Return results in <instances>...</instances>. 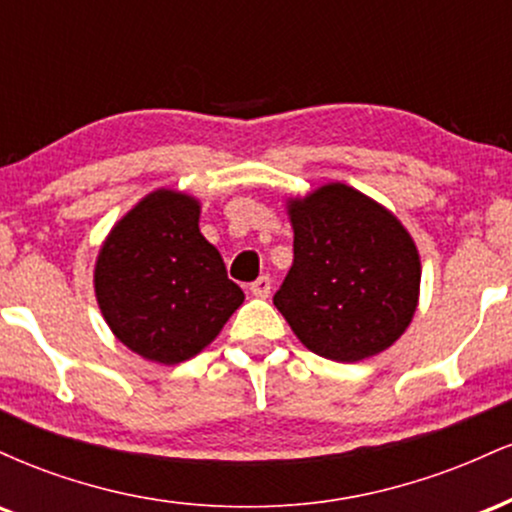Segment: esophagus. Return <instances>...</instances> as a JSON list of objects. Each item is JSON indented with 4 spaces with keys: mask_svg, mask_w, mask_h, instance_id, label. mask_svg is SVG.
Instances as JSON below:
<instances>
[{
    "mask_svg": "<svg viewBox=\"0 0 512 512\" xmlns=\"http://www.w3.org/2000/svg\"><path fill=\"white\" fill-rule=\"evenodd\" d=\"M269 291H272V279L269 276H260V279L250 284V293L255 298H267Z\"/></svg>",
    "mask_w": 512,
    "mask_h": 512,
    "instance_id": "34e87169",
    "label": "esophagus"
}]
</instances>
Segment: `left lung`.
I'll use <instances>...</instances> for the list:
<instances>
[{
	"label": "left lung",
	"mask_w": 512,
	"mask_h": 512,
	"mask_svg": "<svg viewBox=\"0 0 512 512\" xmlns=\"http://www.w3.org/2000/svg\"><path fill=\"white\" fill-rule=\"evenodd\" d=\"M293 264L274 305L305 349L339 363L370 358L407 332L421 257L402 221L344 182L286 199Z\"/></svg>",
	"instance_id": "left-lung-1"
}]
</instances>
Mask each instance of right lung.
<instances>
[{
  "label": "right lung",
  "mask_w": 512,
  "mask_h": 512,
  "mask_svg": "<svg viewBox=\"0 0 512 512\" xmlns=\"http://www.w3.org/2000/svg\"><path fill=\"white\" fill-rule=\"evenodd\" d=\"M202 204L158 187L110 228L93 291L110 332L146 361L175 366L219 337L245 293L199 231Z\"/></svg>",
  "instance_id": "add662e5"
}]
</instances>
